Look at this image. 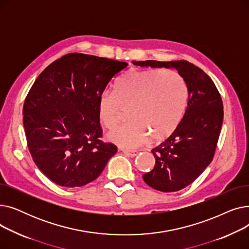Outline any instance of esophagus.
<instances>
[{
    "label": "esophagus",
    "instance_id": "obj_1",
    "mask_svg": "<svg viewBox=\"0 0 249 249\" xmlns=\"http://www.w3.org/2000/svg\"><path fill=\"white\" fill-rule=\"evenodd\" d=\"M122 151H123L124 154H126V155H128V156H131V158H134V156L138 155V153H139L137 150H127V149H123Z\"/></svg>",
    "mask_w": 249,
    "mask_h": 249
}]
</instances>
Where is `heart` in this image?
I'll list each match as a JSON object with an SVG mask.
<instances>
[{"label": "heart", "mask_w": 249, "mask_h": 249, "mask_svg": "<svg viewBox=\"0 0 249 249\" xmlns=\"http://www.w3.org/2000/svg\"><path fill=\"white\" fill-rule=\"evenodd\" d=\"M188 89L182 76L173 70H131L123 74L113 91H104L98 100V115L109 129L120 122L128 109L129 123L117 128L109 139L133 149L146 143L149 135L158 141L171 135L184 117Z\"/></svg>", "instance_id": "heart-1"}]
</instances>
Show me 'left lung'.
Returning <instances> with one entry per match:
<instances>
[{"mask_svg":"<svg viewBox=\"0 0 249 249\" xmlns=\"http://www.w3.org/2000/svg\"><path fill=\"white\" fill-rule=\"evenodd\" d=\"M139 67L176 69L188 88L184 117L166 140L151 150L155 164L143 175L146 184L160 192L188 187L211 163L223 122V103L205 71L187 60L132 61Z\"/></svg>","mask_w":249,"mask_h":249,"instance_id":"left-lung-1","label":"left lung"}]
</instances>
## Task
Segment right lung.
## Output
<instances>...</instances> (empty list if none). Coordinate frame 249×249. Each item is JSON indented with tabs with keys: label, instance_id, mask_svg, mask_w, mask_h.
I'll return each instance as SVG.
<instances>
[{
	"label": "right lung",
	"instance_id": "right-lung-1",
	"mask_svg": "<svg viewBox=\"0 0 249 249\" xmlns=\"http://www.w3.org/2000/svg\"><path fill=\"white\" fill-rule=\"evenodd\" d=\"M128 63L69 53L39 74L23 106L33 161L54 184L82 187L96 179L117 152L101 140L98 100Z\"/></svg>",
	"mask_w": 249,
	"mask_h": 249
}]
</instances>
